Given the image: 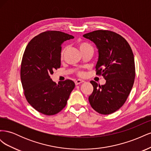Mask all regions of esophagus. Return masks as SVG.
I'll use <instances>...</instances> for the list:
<instances>
[{
    "label": "esophagus",
    "mask_w": 151,
    "mask_h": 151,
    "mask_svg": "<svg viewBox=\"0 0 151 151\" xmlns=\"http://www.w3.org/2000/svg\"><path fill=\"white\" fill-rule=\"evenodd\" d=\"M84 81L83 80H81V79H77V80H76V81H75V84H76V85H78V84H81V83H84Z\"/></svg>",
    "instance_id": "34e87169"
}]
</instances>
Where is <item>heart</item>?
<instances>
[{"label": "heart", "instance_id": "heart-1", "mask_svg": "<svg viewBox=\"0 0 151 151\" xmlns=\"http://www.w3.org/2000/svg\"><path fill=\"white\" fill-rule=\"evenodd\" d=\"M78 46H79V49H80V50H81V52L84 51V50H88V49H93L92 47H91L89 44H88V43H86V42H79V43H78ZM65 51V48H63V49L62 50L61 54H60L61 57H63V53H64ZM79 74L80 76H82L83 74V73H82V72H79Z\"/></svg>", "mask_w": 151, "mask_h": 151}]
</instances>
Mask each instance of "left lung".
<instances>
[{
	"label": "left lung",
	"mask_w": 151,
	"mask_h": 151,
	"mask_svg": "<svg viewBox=\"0 0 151 151\" xmlns=\"http://www.w3.org/2000/svg\"><path fill=\"white\" fill-rule=\"evenodd\" d=\"M98 50L96 74H102L106 83L98 85L91 81L93 92L89 101L96 111L103 115L120 108L133 87L135 68L133 52L127 40L115 32L97 30L83 35Z\"/></svg>",
	"instance_id": "left-lung-1"
}]
</instances>
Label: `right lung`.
Here are the masks:
<instances>
[{
  "mask_svg": "<svg viewBox=\"0 0 151 151\" xmlns=\"http://www.w3.org/2000/svg\"><path fill=\"white\" fill-rule=\"evenodd\" d=\"M74 38L61 31H47L36 36L25 49L21 67L24 96L31 106L44 115L60 112L75 88L71 80L56 84L50 76L60 67L62 44Z\"/></svg>",
  "mask_w": 151,
  "mask_h": 151,
  "instance_id": "right-lung-1",
  "label": "right lung"
}]
</instances>
